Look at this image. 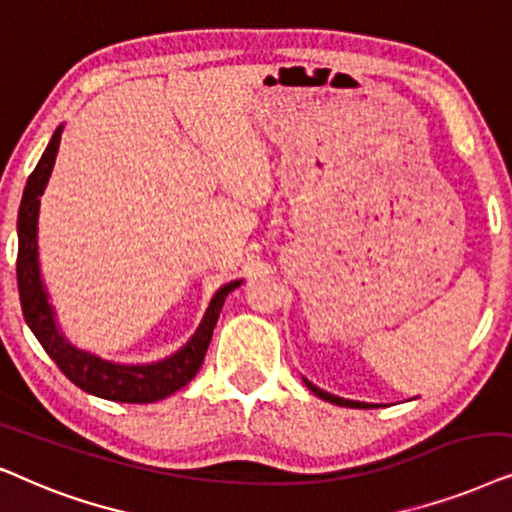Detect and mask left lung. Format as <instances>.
Masks as SVG:
<instances>
[{
	"mask_svg": "<svg viewBox=\"0 0 512 512\" xmlns=\"http://www.w3.org/2000/svg\"><path fill=\"white\" fill-rule=\"evenodd\" d=\"M304 384L309 386V391H313V395H318V398H323V400H327V403H332V405H339V407H372V405H367V403H353V400H344V398H337V395H330V393H325V391H320L318 386H313L311 381H306L304 379Z\"/></svg>",
	"mask_w": 512,
	"mask_h": 512,
	"instance_id": "1",
	"label": "left lung"
}]
</instances>
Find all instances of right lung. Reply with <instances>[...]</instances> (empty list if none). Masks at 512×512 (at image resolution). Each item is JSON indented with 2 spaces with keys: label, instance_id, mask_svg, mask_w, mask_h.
<instances>
[{
  "label": "right lung",
  "instance_id": "obj_1",
  "mask_svg": "<svg viewBox=\"0 0 512 512\" xmlns=\"http://www.w3.org/2000/svg\"><path fill=\"white\" fill-rule=\"evenodd\" d=\"M60 133L58 128L46 147V152L39 159L37 168L27 177V185L23 192L18 210V292L20 306H23L25 323L30 325L34 337L44 346V351L53 358L58 370L79 386L81 391L98 395V398L114 400V403H156V400L168 398L170 393L180 391L201 370L203 358L213 339V330L217 318H220L222 304L241 281L224 285L215 292L210 302L203 323L196 330V335L189 339L185 349H180L175 356H170L161 363L154 365H114L107 360H100L91 353L74 349L72 344L65 342L60 335L56 320H53V309L46 299L42 276H39V257H37V217H39V196L44 194L46 182L56 163Z\"/></svg>",
  "mask_w": 512,
  "mask_h": 512
}]
</instances>
